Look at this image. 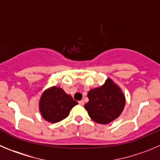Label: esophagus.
<instances>
[{"instance_id":"esophagus-1","label":"esophagus","mask_w":160,"mask_h":160,"mask_svg":"<svg viewBox=\"0 0 160 160\" xmlns=\"http://www.w3.org/2000/svg\"><path fill=\"white\" fill-rule=\"evenodd\" d=\"M79 104H80V105H81V106H83L84 105V102H83V100H80V101H79Z\"/></svg>"}]
</instances>
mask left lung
Instances as JSON below:
<instances>
[{"label": "left lung", "mask_w": 160, "mask_h": 160, "mask_svg": "<svg viewBox=\"0 0 160 160\" xmlns=\"http://www.w3.org/2000/svg\"><path fill=\"white\" fill-rule=\"evenodd\" d=\"M88 97L89 101L84 108L88 115L95 122L103 125L117 118L125 104L123 93L110 79L102 87L90 90Z\"/></svg>", "instance_id": "left-lung-1"}]
</instances>
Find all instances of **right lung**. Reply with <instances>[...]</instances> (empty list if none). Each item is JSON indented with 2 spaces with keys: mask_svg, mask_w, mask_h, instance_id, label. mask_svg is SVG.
<instances>
[{
  "mask_svg": "<svg viewBox=\"0 0 160 160\" xmlns=\"http://www.w3.org/2000/svg\"><path fill=\"white\" fill-rule=\"evenodd\" d=\"M78 102L62 88L53 87L42 94L39 110L45 120L56 123L68 117L71 109Z\"/></svg>",
  "mask_w": 160,
  "mask_h": 160,
  "instance_id": "add662e5",
  "label": "right lung"
}]
</instances>
